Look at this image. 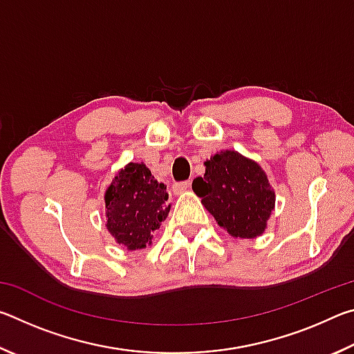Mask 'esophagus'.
Here are the masks:
<instances>
[{
    "instance_id": "34e87169",
    "label": "esophagus",
    "mask_w": 354,
    "mask_h": 354,
    "mask_svg": "<svg viewBox=\"0 0 354 354\" xmlns=\"http://www.w3.org/2000/svg\"><path fill=\"white\" fill-rule=\"evenodd\" d=\"M190 187V181H183V183H175L173 184V194L181 195L185 190Z\"/></svg>"
}]
</instances>
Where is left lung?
<instances>
[{"instance_id": "left-lung-1", "label": "left lung", "mask_w": 354, "mask_h": 354, "mask_svg": "<svg viewBox=\"0 0 354 354\" xmlns=\"http://www.w3.org/2000/svg\"><path fill=\"white\" fill-rule=\"evenodd\" d=\"M205 167L192 189L218 226L236 239L262 236L277 200L262 167L234 149L215 153Z\"/></svg>"}]
</instances>
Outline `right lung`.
<instances>
[{
    "label": "right lung",
    "mask_w": 354,
    "mask_h": 354,
    "mask_svg": "<svg viewBox=\"0 0 354 354\" xmlns=\"http://www.w3.org/2000/svg\"><path fill=\"white\" fill-rule=\"evenodd\" d=\"M167 201V185L158 183L143 162H129L115 173L104 192L107 231L129 251L147 248L170 212Z\"/></svg>",
    "instance_id": "right-lung-1"
}]
</instances>
